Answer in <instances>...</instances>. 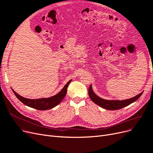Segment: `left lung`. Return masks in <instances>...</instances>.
Listing matches in <instances>:
<instances>
[{"instance_id":"obj_1","label":"left lung","mask_w":153,"mask_h":153,"mask_svg":"<svg viewBox=\"0 0 153 153\" xmlns=\"http://www.w3.org/2000/svg\"><path fill=\"white\" fill-rule=\"evenodd\" d=\"M142 93L143 92L140 93V94L137 95L136 97H134V98H130V99H127L125 100H103L102 98L97 96L95 93H93L91 85L89 88V90H88V95H89L90 98L93 102L95 103L97 105L100 106L101 107L104 108L105 109L112 111L120 109L121 108H123L130 105L132 102H134L135 101H136L138 98L141 96Z\"/></svg>"}]
</instances>
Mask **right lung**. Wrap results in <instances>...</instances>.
<instances>
[{
  "label": "right lung",
  "mask_w": 153,
  "mask_h": 153,
  "mask_svg": "<svg viewBox=\"0 0 153 153\" xmlns=\"http://www.w3.org/2000/svg\"><path fill=\"white\" fill-rule=\"evenodd\" d=\"M72 80L68 81L65 86L63 87V89L59 92L58 94L56 95L50 97V98H39V99H28V98H24L18 93H16L13 89V91L14 93V95L20 100L25 105H26L28 107H30L34 109H36L37 110H48L52 109V108L55 107V106L58 105L60 103L62 100L65 97L67 91V87L69 85L70 82Z\"/></svg>",
  "instance_id": "right-lung-1"
}]
</instances>
